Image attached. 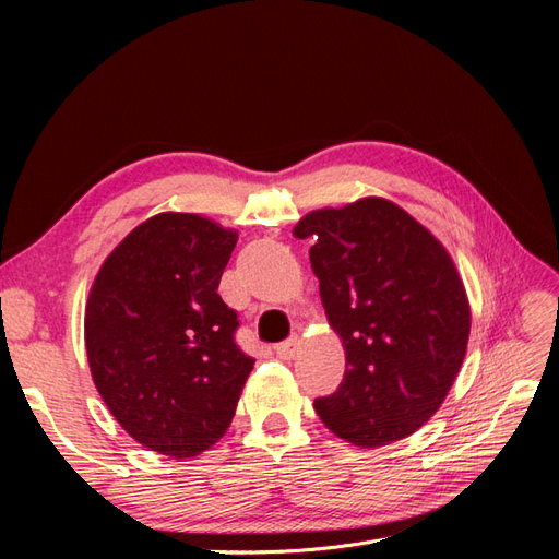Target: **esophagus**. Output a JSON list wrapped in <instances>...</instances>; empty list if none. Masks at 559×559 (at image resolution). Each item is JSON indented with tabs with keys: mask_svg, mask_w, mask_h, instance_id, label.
Segmentation results:
<instances>
[{
	"mask_svg": "<svg viewBox=\"0 0 559 559\" xmlns=\"http://www.w3.org/2000/svg\"><path fill=\"white\" fill-rule=\"evenodd\" d=\"M274 350H276V356L281 360H292V358H295L297 350H299V337H289V340L276 344Z\"/></svg>",
	"mask_w": 559,
	"mask_h": 559,
	"instance_id": "34e87169",
	"label": "esophagus"
}]
</instances>
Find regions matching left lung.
Returning a JSON list of instances; mask_svg holds the SVG:
<instances>
[{
	"label": "left lung",
	"mask_w": 559,
	"mask_h": 559,
	"mask_svg": "<svg viewBox=\"0 0 559 559\" xmlns=\"http://www.w3.org/2000/svg\"><path fill=\"white\" fill-rule=\"evenodd\" d=\"M295 235L312 240L321 304L346 354L340 388L314 401L319 419L362 449L413 435L447 399L472 331L449 251L380 197L312 211Z\"/></svg>",
	"instance_id": "left-lung-1"
}]
</instances>
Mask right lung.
Here are the masks:
<instances>
[{"instance_id":"add662e5","label":"right lung","mask_w":559,"mask_h":559,"mask_svg":"<svg viewBox=\"0 0 559 559\" xmlns=\"http://www.w3.org/2000/svg\"><path fill=\"white\" fill-rule=\"evenodd\" d=\"M235 242L201 215H154L104 260L85 304L97 392L135 442L174 460L226 432L255 362L217 295Z\"/></svg>"}]
</instances>
